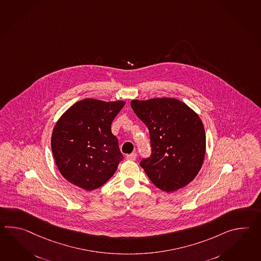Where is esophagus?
I'll list each match as a JSON object with an SVG mask.
<instances>
[{
  "label": "esophagus",
  "instance_id": "34e87169",
  "mask_svg": "<svg viewBox=\"0 0 261 261\" xmlns=\"http://www.w3.org/2000/svg\"><path fill=\"white\" fill-rule=\"evenodd\" d=\"M126 159L129 160V161H135V160L137 159V153L133 152V153H131V154H127V155H126Z\"/></svg>",
  "mask_w": 261,
  "mask_h": 261
}]
</instances>
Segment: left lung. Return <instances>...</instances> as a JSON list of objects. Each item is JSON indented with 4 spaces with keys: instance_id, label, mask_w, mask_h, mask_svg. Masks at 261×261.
I'll return each mask as SVG.
<instances>
[{
    "instance_id": "obj_1",
    "label": "left lung",
    "mask_w": 261,
    "mask_h": 261,
    "mask_svg": "<svg viewBox=\"0 0 261 261\" xmlns=\"http://www.w3.org/2000/svg\"><path fill=\"white\" fill-rule=\"evenodd\" d=\"M134 112L150 132L151 155L140 166L154 186L174 192L189 185L202 167L206 136L202 121L178 99L132 100Z\"/></svg>"
}]
</instances>
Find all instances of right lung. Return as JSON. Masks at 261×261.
Here are the masks:
<instances>
[{"label": "right lung", "instance_id": "add662e5", "mask_svg": "<svg viewBox=\"0 0 261 261\" xmlns=\"http://www.w3.org/2000/svg\"><path fill=\"white\" fill-rule=\"evenodd\" d=\"M124 101L86 98L76 102L53 128L51 150L65 180L87 191L103 186L123 159L111 123Z\"/></svg>", "mask_w": 261, "mask_h": 261}]
</instances>
